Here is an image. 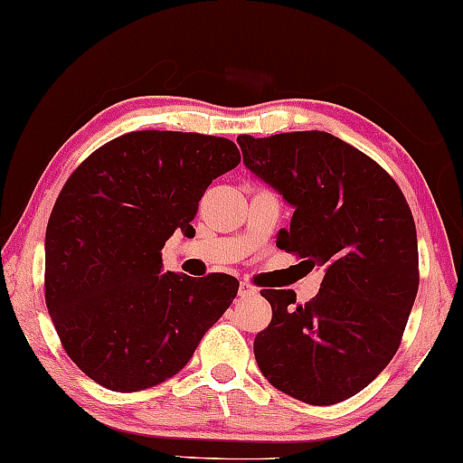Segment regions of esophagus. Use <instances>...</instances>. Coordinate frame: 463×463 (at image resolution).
<instances>
[{
	"instance_id": "34e87169",
	"label": "esophagus",
	"mask_w": 463,
	"mask_h": 463,
	"mask_svg": "<svg viewBox=\"0 0 463 463\" xmlns=\"http://www.w3.org/2000/svg\"><path fill=\"white\" fill-rule=\"evenodd\" d=\"M240 298H250V296H257V287H253L249 283V280H240Z\"/></svg>"
}]
</instances>
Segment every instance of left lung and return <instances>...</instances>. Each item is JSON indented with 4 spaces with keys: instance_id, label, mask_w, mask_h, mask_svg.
<instances>
[{
    "instance_id": "obj_1",
    "label": "left lung",
    "mask_w": 463,
    "mask_h": 463,
    "mask_svg": "<svg viewBox=\"0 0 463 463\" xmlns=\"http://www.w3.org/2000/svg\"><path fill=\"white\" fill-rule=\"evenodd\" d=\"M244 165L296 213L276 246L312 269L321 289L298 304L291 289H263L272 321L255 359L272 385L329 406L368 387L398 351L419 289L417 230L395 180L327 131L238 136Z\"/></svg>"
}]
</instances>
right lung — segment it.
Segmentation results:
<instances>
[{"label":"right lung","instance_id":"add662e5","mask_svg":"<svg viewBox=\"0 0 463 463\" xmlns=\"http://www.w3.org/2000/svg\"><path fill=\"white\" fill-rule=\"evenodd\" d=\"M240 164L227 137L131 131L71 172L46 227L44 298L65 353L110 392L159 385L187 365L240 283L164 274L161 249L208 184Z\"/></svg>","mask_w":463,"mask_h":463}]
</instances>
